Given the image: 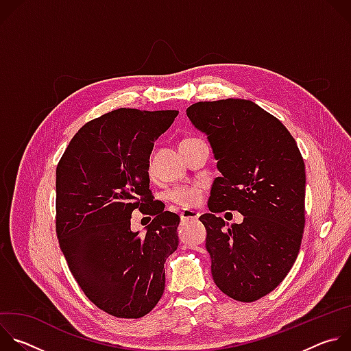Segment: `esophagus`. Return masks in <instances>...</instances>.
<instances>
[{
    "mask_svg": "<svg viewBox=\"0 0 351 351\" xmlns=\"http://www.w3.org/2000/svg\"><path fill=\"white\" fill-rule=\"evenodd\" d=\"M198 218V213L193 211V210H183L180 213V219L182 221H191V219H197Z\"/></svg>",
    "mask_w": 351,
    "mask_h": 351,
    "instance_id": "1",
    "label": "esophagus"
}]
</instances>
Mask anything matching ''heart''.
I'll return each instance as SVG.
<instances>
[{
  "mask_svg": "<svg viewBox=\"0 0 351 351\" xmlns=\"http://www.w3.org/2000/svg\"><path fill=\"white\" fill-rule=\"evenodd\" d=\"M195 137L191 138H186V140H193ZM183 140V141H186ZM168 198L171 199L172 203L184 207V208H190V207H195L203 198V189L199 186H178L173 187L169 193H168Z\"/></svg>",
  "mask_w": 351,
  "mask_h": 351,
  "instance_id": "1",
  "label": "heart"
}]
</instances>
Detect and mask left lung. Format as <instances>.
Segmentation results:
<instances>
[{"instance_id": "1", "label": "left lung", "mask_w": 351, "mask_h": 351, "mask_svg": "<svg viewBox=\"0 0 351 351\" xmlns=\"http://www.w3.org/2000/svg\"><path fill=\"white\" fill-rule=\"evenodd\" d=\"M186 114L207 134L221 172L208 208L199 217L207 230L215 285L230 298L252 303L286 278L306 225V168L285 125L250 99L199 101ZM243 215L227 224L215 214Z\"/></svg>"}]
</instances>
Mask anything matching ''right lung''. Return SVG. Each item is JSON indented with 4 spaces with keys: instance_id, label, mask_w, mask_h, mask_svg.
Segmentation results:
<instances>
[{
    "instance_id": "right-lung-1",
    "label": "right lung",
    "mask_w": 351,
    "mask_h": 351,
    "mask_svg": "<svg viewBox=\"0 0 351 351\" xmlns=\"http://www.w3.org/2000/svg\"><path fill=\"white\" fill-rule=\"evenodd\" d=\"M178 111L119 108L87 122L57 167L60 247L80 289L99 310L141 318L165 289L167 258L179 245V215L149 190V154ZM138 208L155 218L145 235L130 230Z\"/></svg>"
}]
</instances>
